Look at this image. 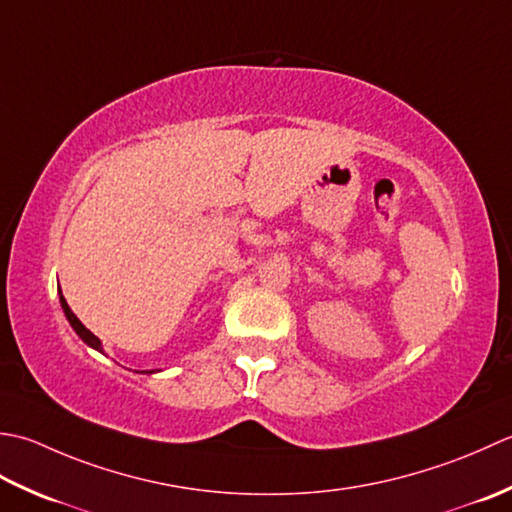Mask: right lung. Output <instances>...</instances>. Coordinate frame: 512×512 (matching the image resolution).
<instances>
[{
    "label": "right lung",
    "mask_w": 512,
    "mask_h": 512,
    "mask_svg": "<svg viewBox=\"0 0 512 512\" xmlns=\"http://www.w3.org/2000/svg\"><path fill=\"white\" fill-rule=\"evenodd\" d=\"M59 302H61V309H64V314H66L68 322H70V327L75 329L77 336H79L83 342H86L88 347H92V349L99 351V353H106V351H103V344H101V340L95 336V333H92V331H88L86 327H83V325H81V320H79L75 314H72V309L68 307L66 298L61 296V291H59ZM141 373H154V371H141Z\"/></svg>",
    "instance_id": "1"
}]
</instances>
